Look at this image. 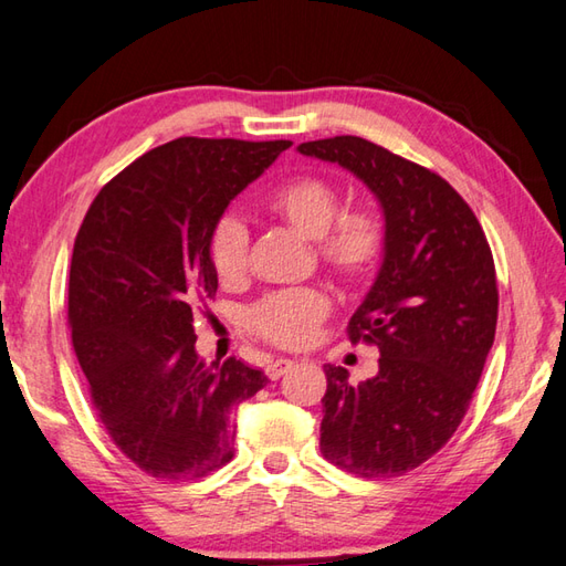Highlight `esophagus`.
Returning <instances> with one entry per match:
<instances>
[{"mask_svg": "<svg viewBox=\"0 0 566 566\" xmlns=\"http://www.w3.org/2000/svg\"><path fill=\"white\" fill-rule=\"evenodd\" d=\"M292 367H294L292 359L276 357V359H272V363L268 365V377H270V379H280V377L286 375V371H290Z\"/></svg>", "mask_w": 566, "mask_h": 566, "instance_id": "1", "label": "esophagus"}]
</instances>
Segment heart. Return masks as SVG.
I'll return each instance as SVG.
<instances>
[{
  "label": "heart",
  "mask_w": 566,
  "mask_h": 566,
  "mask_svg": "<svg viewBox=\"0 0 566 566\" xmlns=\"http://www.w3.org/2000/svg\"><path fill=\"white\" fill-rule=\"evenodd\" d=\"M270 207L302 235L321 240L323 260L350 280H365L381 262L384 228L379 219L367 211L338 216L340 195L326 179H294L274 191ZM248 243L250 233L240 216L228 213L216 223L209 238V262L223 284L243 276ZM328 308L331 298L318 286H292L262 296L250 306L245 321L264 340L280 347H302L314 338Z\"/></svg>",
  "instance_id": "heart-1"
}]
</instances>
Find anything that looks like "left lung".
I'll list each match as a JSON object with an SVG mask.
<instances>
[{
	"mask_svg": "<svg viewBox=\"0 0 566 566\" xmlns=\"http://www.w3.org/2000/svg\"><path fill=\"white\" fill-rule=\"evenodd\" d=\"M308 158L353 172L384 216V255L350 340L377 345L359 384L326 365L321 452L365 479L399 476L452 438L494 345L499 290L486 235L436 172L357 136L308 140Z\"/></svg>",
	"mask_w": 566,
	"mask_h": 566,
	"instance_id": "1",
	"label": "left lung"
}]
</instances>
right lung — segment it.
Segmentation results:
<instances>
[{"label":"right lung","mask_w":566,"mask_h":566,"mask_svg":"<svg viewBox=\"0 0 566 566\" xmlns=\"http://www.w3.org/2000/svg\"><path fill=\"white\" fill-rule=\"evenodd\" d=\"M290 140L177 138L130 163L84 216L70 262L72 347L114 444L158 479L233 460L231 411L268 377L197 355L195 306L219 276L209 238Z\"/></svg>","instance_id":"right-lung-1"}]
</instances>
